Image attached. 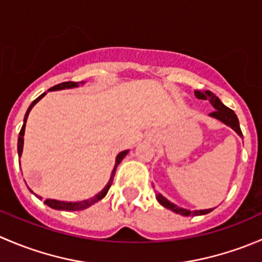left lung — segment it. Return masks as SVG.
Wrapping results in <instances>:
<instances>
[{"mask_svg":"<svg viewBox=\"0 0 262 262\" xmlns=\"http://www.w3.org/2000/svg\"><path fill=\"white\" fill-rule=\"evenodd\" d=\"M195 96H196V99L199 100H209V102L212 104V106L214 107V112L210 113L209 116H212V118L216 119V120L222 121L223 124H226L227 126H229V128L233 129L234 132H236L237 134H238L239 137H242V132H241V128H239V121H238V118H237V115L234 114L233 110H231L229 107H227L226 105L223 104V102L221 101V100L218 99V97L215 96V95L213 94V92L210 91H198V90H195L194 91ZM156 199H157V202L160 203L162 207L167 208V209L172 210L173 213L176 214H181V215L184 216H189V215H204V214H208L212 212V208L210 209H203V210H189V209H184V208H180L178 207L176 204H173V203H171L170 200L166 199L165 196H163L162 194H160V192H156Z\"/></svg>","mask_w":262,"mask_h":262,"instance_id":"8db88e82","label":"left lung"}]
</instances>
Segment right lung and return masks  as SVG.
<instances>
[{"mask_svg":"<svg viewBox=\"0 0 262 262\" xmlns=\"http://www.w3.org/2000/svg\"><path fill=\"white\" fill-rule=\"evenodd\" d=\"M84 82L81 81V82H63V83H59V84H55V86H53L52 89H49L48 91H59V90H70V89H75V87H78L80 84H83ZM47 91V92H48ZM47 92H44V94H41L40 96L36 97L35 100H34L33 102H31V105L29 106L28 112H26L25 116H24V124H23V128H21L20 133H18V141H17V153H18V157H21V155H23V147H24V134H25V125H26V120H28V116H29V113L31 112V109L34 107V105L36 104L38 101H40L41 99H43L44 96L47 95ZM129 149H125V150H121L120 153H119L118 156H116L115 158V166L114 168H113L112 171V176H110L109 179V182L106 184V186L104 187V189L101 190V191L99 192V194H96L95 196L90 198V199H86V200H82V202H63V200H55V199H47L46 204L48 205V207L52 208V209H55V210H66V212H76V210H83L86 209V208L91 207V205H94L95 203H97L99 200H101L102 198L105 196V195L107 194V191H109L110 186H112L113 184V180H114V175H115V171H116V167H118L119 163L123 161V158L125 157L126 155H128ZM31 191V190H30ZM33 192V191H31ZM34 194V192H33ZM36 198H39V199H41V196H39V195L35 194Z\"/></svg>","mask_w":262,"mask_h":262,"instance_id":"obj_1","label":"right lung"}]
</instances>
